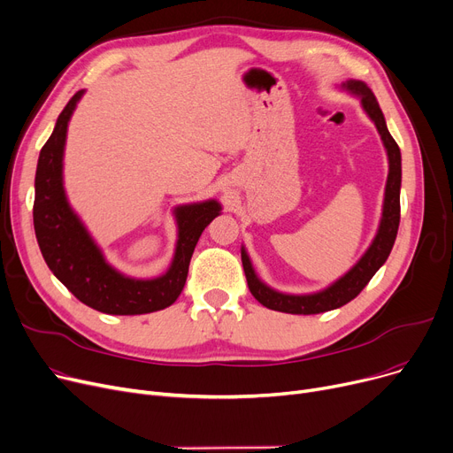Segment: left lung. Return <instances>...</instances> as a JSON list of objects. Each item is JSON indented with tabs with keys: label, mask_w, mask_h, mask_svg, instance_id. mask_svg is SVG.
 Returning <instances> with one entry per match:
<instances>
[{
	"label": "left lung",
	"mask_w": 453,
	"mask_h": 453,
	"mask_svg": "<svg viewBox=\"0 0 453 453\" xmlns=\"http://www.w3.org/2000/svg\"><path fill=\"white\" fill-rule=\"evenodd\" d=\"M342 88L350 95H354L356 99H360L364 111L374 123L380 134V139H382L384 149L388 152L389 173L386 181L382 219H380L378 231L374 234L372 242L369 244L365 253L358 258V263H356L345 275L328 284L326 288L312 294H284L268 287V284L255 273L251 258L246 248L242 246L241 255H242V266L248 279L250 292L260 304H265L266 308H270V311L308 316V314H321L326 311H334V308L347 304L367 287V282L372 279V275L384 266L396 239V231L400 224V185H402L400 149L388 130L384 113L380 110L372 91L364 82L352 81V79L343 82Z\"/></svg>",
	"instance_id": "1"
}]
</instances>
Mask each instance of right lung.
Returning a JSON list of instances; mask_svg holds the SVG:
<instances>
[{"label":"right lung","instance_id":"1","mask_svg":"<svg viewBox=\"0 0 453 453\" xmlns=\"http://www.w3.org/2000/svg\"><path fill=\"white\" fill-rule=\"evenodd\" d=\"M84 89L77 91L57 119L55 130L40 150L35 178V233L43 260L64 287L84 304L111 316L150 314L171 306L181 294L190 257L202 231L217 219V200L174 207L178 239L173 263L163 275L135 279L115 270L93 241L64 188V149L67 125Z\"/></svg>","mask_w":453,"mask_h":453}]
</instances>
